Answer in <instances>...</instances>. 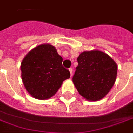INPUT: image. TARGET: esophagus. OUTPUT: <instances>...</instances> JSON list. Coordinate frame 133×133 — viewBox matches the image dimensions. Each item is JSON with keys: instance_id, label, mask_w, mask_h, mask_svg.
Here are the masks:
<instances>
[{"instance_id": "esophagus-1", "label": "esophagus", "mask_w": 133, "mask_h": 133, "mask_svg": "<svg viewBox=\"0 0 133 133\" xmlns=\"http://www.w3.org/2000/svg\"><path fill=\"white\" fill-rule=\"evenodd\" d=\"M69 72H70L71 76H72V74H73V71H72V69H71V68H70V69H69Z\"/></svg>"}]
</instances>
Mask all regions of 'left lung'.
Masks as SVG:
<instances>
[{
  "label": "left lung",
  "instance_id": "obj_1",
  "mask_svg": "<svg viewBox=\"0 0 133 133\" xmlns=\"http://www.w3.org/2000/svg\"><path fill=\"white\" fill-rule=\"evenodd\" d=\"M77 60L73 83L78 92L87 100L104 98L115 83L116 63L107 54L97 50L83 52Z\"/></svg>",
  "mask_w": 133,
  "mask_h": 133
}]
</instances>
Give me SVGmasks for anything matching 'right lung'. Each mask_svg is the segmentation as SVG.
Instances as JSON below:
<instances>
[{
	"instance_id": "obj_1",
	"label": "right lung",
	"mask_w": 133,
	"mask_h": 133,
	"mask_svg": "<svg viewBox=\"0 0 133 133\" xmlns=\"http://www.w3.org/2000/svg\"><path fill=\"white\" fill-rule=\"evenodd\" d=\"M62 61L55 47L49 43L39 45L26 54L21 63V76L29 95L41 100L55 95L63 81L70 78Z\"/></svg>"
}]
</instances>
